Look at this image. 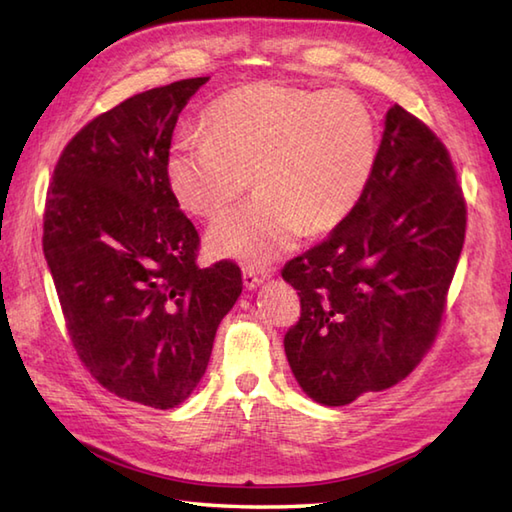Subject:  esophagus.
<instances>
[{
	"label": "esophagus",
	"instance_id": "1",
	"mask_svg": "<svg viewBox=\"0 0 512 512\" xmlns=\"http://www.w3.org/2000/svg\"><path fill=\"white\" fill-rule=\"evenodd\" d=\"M269 278V271L267 269H256V267H245L243 269V283L247 289H254L260 283H265Z\"/></svg>",
	"mask_w": 512,
	"mask_h": 512
}]
</instances>
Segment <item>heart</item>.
I'll return each mask as SVG.
<instances>
[{"instance_id": "1", "label": "heart", "mask_w": 512, "mask_h": 512, "mask_svg": "<svg viewBox=\"0 0 512 512\" xmlns=\"http://www.w3.org/2000/svg\"><path fill=\"white\" fill-rule=\"evenodd\" d=\"M203 134L179 139L168 183L185 212L218 218L249 185L258 196L207 234L212 252L265 265L302 229L338 227L367 192L378 163L373 114L349 92L258 83L218 99Z\"/></svg>"}]
</instances>
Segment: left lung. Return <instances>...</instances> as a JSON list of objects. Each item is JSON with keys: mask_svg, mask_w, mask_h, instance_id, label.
I'll use <instances>...</instances> for the list:
<instances>
[{"mask_svg": "<svg viewBox=\"0 0 512 512\" xmlns=\"http://www.w3.org/2000/svg\"><path fill=\"white\" fill-rule=\"evenodd\" d=\"M464 236L466 198L451 154L395 103L367 192L283 269L300 296L285 353L302 391L344 406L404 380L440 333Z\"/></svg>", "mask_w": 512, "mask_h": 512, "instance_id": "left-lung-1", "label": "left lung"}]
</instances>
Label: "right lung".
<instances>
[{"mask_svg":"<svg viewBox=\"0 0 512 512\" xmlns=\"http://www.w3.org/2000/svg\"><path fill=\"white\" fill-rule=\"evenodd\" d=\"M210 77L139 92L88 121L52 172L44 256L72 347L103 389L172 409L201 382L241 267L196 263L168 183L174 125Z\"/></svg>","mask_w":512,"mask_h":512,"instance_id":"add662e5","label":"right lung"}]
</instances>
